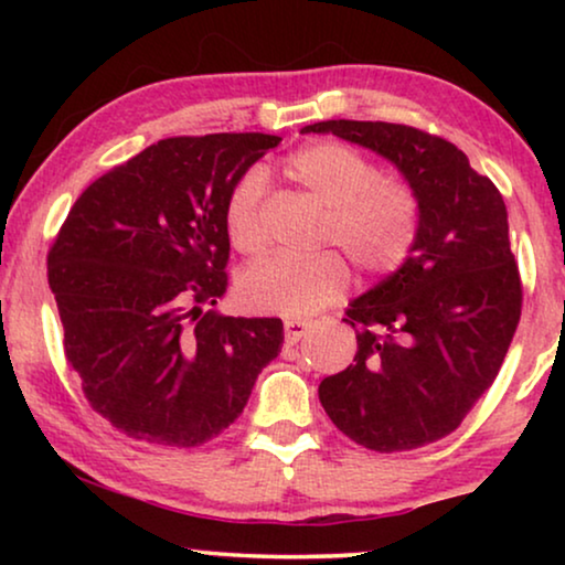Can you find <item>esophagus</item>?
<instances>
[{"mask_svg":"<svg viewBox=\"0 0 565 565\" xmlns=\"http://www.w3.org/2000/svg\"><path fill=\"white\" fill-rule=\"evenodd\" d=\"M308 327H311V323L303 321V319H288V321H285V342H288V344L300 342V339L306 337Z\"/></svg>","mask_w":565,"mask_h":565,"instance_id":"1","label":"esophagus"}]
</instances>
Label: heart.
<instances>
[{"mask_svg":"<svg viewBox=\"0 0 565 565\" xmlns=\"http://www.w3.org/2000/svg\"><path fill=\"white\" fill-rule=\"evenodd\" d=\"M290 180L327 207L319 246H337L360 273H396L412 257L422 228V198L412 182L381 174L375 161L354 146L321 141L288 159ZM267 180L259 169L246 172L228 192L226 231L244 254L265 246L262 211ZM350 288V267L337 252L313 257H269L238 277V298L259 313L311 316L337 303Z\"/></svg>","mask_w":565,"mask_h":565,"instance_id":"heart-1","label":"heart"}]
</instances>
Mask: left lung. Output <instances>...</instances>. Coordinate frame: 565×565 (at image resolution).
Returning a JSON list of instances; mask_svg holds the SVG:
<instances>
[{
	"mask_svg": "<svg viewBox=\"0 0 565 565\" xmlns=\"http://www.w3.org/2000/svg\"><path fill=\"white\" fill-rule=\"evenodd\" d=\"M303 134L373 149L422 198L412 257L347 308L358 354L321 381L323 412L375 452L437 443L497 381L520 323L522 280L501 192L458 146L419 128L323 120Z\"/></svg>",
	"mask_w": 565,
	"mask_h": 565,
	"instance_id": "1",
	"label": "left lung"
}]
</instances>
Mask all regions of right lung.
<instances>
[{"label":"right lung","instance_id":"right-lung-1","mask_svg":"<svg viewBox=\"0 0 565 565\" xmlns=\"http://www.w3.org/2000/svg\"><path fill=\"white\" fill-rule=\"evenodd\" d=\"M282 138L174 136L82 192L49 252L64 352L122 435L198 447L238 419L282 347L280 319H234L226 200Z\"/></svg>","mask_w":565,"mask_h":565}]
</instances>
